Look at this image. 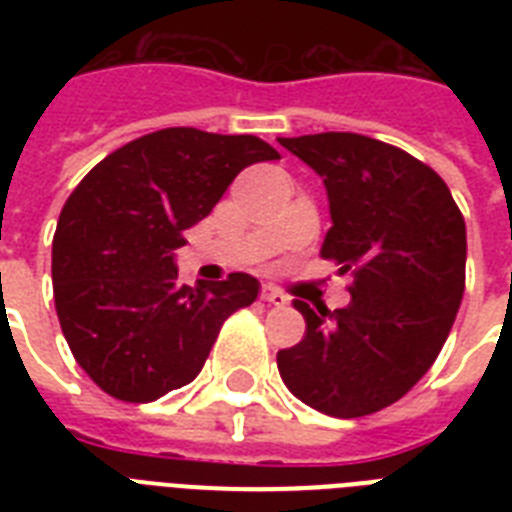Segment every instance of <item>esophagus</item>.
<instances>
[{"mask_svg": "<svg viewBox=\"0 0 512 512\" xmlns=\"http://www.w3.org/2000/svg\"><path fill=\"white\" fill-rule=\"evenodd\" d=\"M260 297H263L265 303H271V305H287V300H289L284 292H279V289L271 287V284H265V287L260 289Z\"/></svg>", "mask_w": 512, "mask_h": 512, "instance_id": "esophagus-1", "label": "esophagus"}]
</instances>
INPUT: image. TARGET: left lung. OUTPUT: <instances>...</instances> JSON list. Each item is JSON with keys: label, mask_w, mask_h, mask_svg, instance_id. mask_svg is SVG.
Listing matches in <instances>:
<instances>
[{"label": "left lung", "mask_w": 512, "mask_h": 512, "mask_svg": "<svg viewBox=\"0 0 512 512\" xmlns=\"http://www.w3.org/2000/svg\"><path fill=\"white\" fill-rule=\"evenodd\" d=\"M327 185L321 257L353 276L350 303L295 300L305 335L279 350L284 385L329 417L396 404L444 348L465 292V217L446 183L401 148L356 132L279 138Z\"/></svg>", "instance_id": "obj_1"}]
</instances>
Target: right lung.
Masks as SVG:
<instances>
[{
	"label": "right lung",
	"mask_w": 512,
	"mask_h": 512,
	"mask_svg": "<svg viewBox=\"0 0 512 512\" xmlns=\"http://www.w3.org/2000/svg\"><path fill=\"white\" fill-rule=\"evenodd\" d=\"M279 159L255 135L167 127L116 148L68 196L52 239L55 311L76 364L108 396L148 404L201 372L260 281L177 284L183 231L244 167Z\"/></svg>",
	"instance_id": "right-lung-1"
}]
</instances>
